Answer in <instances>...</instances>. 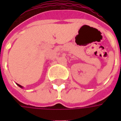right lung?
<instances>
[{
	"label": "right lung",
	"instance_id": "obj_1",
	"mask_svg": "<svg viewBox=\"0 0 121 121\" xmlns=\"http://www.w3.org/2000/svg\"><path fill=\"white\" fill-rule=\"evenodd\" d=\"M16 84L18 86H19V87H21V88H23V86H21V85H19V84H18V83H16Z\"/></svg>",
	"mask_w": 121,
	"mask_h": 121
}]
</instances>
